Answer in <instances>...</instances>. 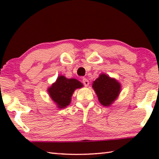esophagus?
I'll return each mask as SVG.
<instances>
[{
    "label": "esophagus",
    "instance_id": "esophagus-1",
    "mask_svg": "<svg viewBox=\"0 0 159 159\" xmlns=\"http://www.w3.org/2000/svg\"><path fill=\"white\" fill-rule=\"evenodd\" d=\"M82 81H83V83L84 84L85 86H88V85H89V80H88L87 79H85V78H83L82 79Z\"/></svg>",
    "mask_w": 159,
    "mask_h": 159
}]
</instances>
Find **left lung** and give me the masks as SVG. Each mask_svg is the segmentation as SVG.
Segmentation results:
<instances>
[{
  "instance_id": "1",
  "label": "left lung",
  "mask_w": 159,
  "mask_h": 159,
  "mask_svg": "<svg viewBox=\"0 0 159 159\" xmlns=\"http://www.w3.org/2000/svg\"><path fill=\"white\" fill-rule=\"evenodd\" d=\"M98 100L102 105L110 107L118 98L121 91V84L118 80L106 74H100L93 83Z\"/></svg>"
}]
</instances>
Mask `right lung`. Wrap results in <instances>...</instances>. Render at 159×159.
Returning <instances> with one entry per match:
<instances>
[{"label":"right lung","instance_id":"add662e5","mask_svg":"<svg viewBox=\"0 0 159 159\" xmlns=\"http://www.w3.org/2000/svg\"><path fill=\"white\" fill-rule=\"evenodd\" d=\"M83 83L76 79H67L60 75L48 88V95L58 109H64L71 102V96L78 88H83Z\"/></svg>","mask_w":159,"mask_h":159}]
</instances>
